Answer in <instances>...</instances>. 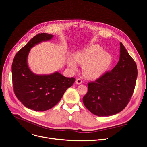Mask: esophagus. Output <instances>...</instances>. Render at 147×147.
Wrapping results in <instances>:
<instances>
[{
    "mask_svg": "<svg viewBox=\"0 0 147 147\" xmlns=\"http://www.w3.org/2000/svg\"><path fill=\"white\" fill-rule=\"evenodd\" d=\"M82 83V79H78L77 80H76V84H78V85H79V84H81Z\"/></svg>",
    "mask_w": 147,
    "mask_h": 147,
    "instance_id": "esophagus-1",
    "label": "esophagus"
}]
</instances>
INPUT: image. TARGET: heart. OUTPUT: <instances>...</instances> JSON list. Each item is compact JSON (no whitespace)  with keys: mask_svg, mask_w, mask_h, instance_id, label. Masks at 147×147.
Segmentation results:
<instances>
[{"mask_svg":"<svg viewBox=\"0 0 147 147\" xmlns=\"http://www.w3.org/2000/svg\"><path fill=\"white\" fill-rule=\"evenodd\" d=\"M76 60L83 65L84 74L89 78H97L103 74L112 64V58L109 53L103 52L102 48L97 45L86 48L76 56ZM68 65L73 69L78 68L76 61L69 58Z\"/></svg>","mask_w":147,"mask_h":147,"instance_id":"heart-1","label":"heart"}]
</instances>
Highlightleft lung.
Masks as SVG:
<instances>
[{"label":"left lung","mask_w":147,"mask_h":147,"mask_svg":"<svg viewBox=\"0 0 147 147\" xmlns=\"http://www.w3.org/2000/svg\"><path fill=\"white\" fill-rule=\"evenodd\" d=\"M137 76L136 62L120 42L119 61L111 71L88 83V92L83 98L84 105L99 117L122 111L131 98Z\"/></svg>","instance_id":"8db88e82"}]
</instances>
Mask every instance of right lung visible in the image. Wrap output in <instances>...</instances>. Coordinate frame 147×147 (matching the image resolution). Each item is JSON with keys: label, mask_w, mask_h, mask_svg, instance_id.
I'll return each instance as SVG.
<instances>
[{"label": "right lung", "mask_w": 147, "mask_h": 147, "mask_svg": "<svg viewBox=\"0 0 147 147\" xmlns=\"http://www.w3.org/2000/svg\"><path fill=\"white\" fill-rule=\"evenodd\" d=\"M52 35L38 34L16 53L12 64L14 92L23 105L35 111H45L61 100L67 89L73 85L74 78H66L58 72L50 75H36L29 69L27 57L31 47Z\"/></svg>", "instance_id": "add662e5"}]
</instances>
